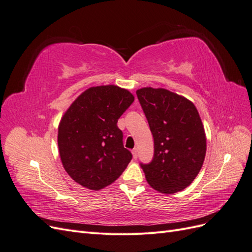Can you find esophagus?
<instances>
[{
  "instance_id": "34e87169",
  "label": "esophagus",
  "mask_w": 252,
  "mask_h": 252,
  "mask_svg": "<svg viewBox=\"0 0 252 252\" xmlns=\"http://www.w3.org/2000/svg\"><path fill=\"white\" fill-rule=\"evenodd\" d=\"M132 156H133V158H138V156H139V151H138V149L136 148H134L133 150H132Z\"/></svg>"
}]
</instances>
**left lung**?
<instances>
[{
    "label": "left lung",
    "instance_id": "obj_1",
    "mask_svg": "<svg viewBox=\"0 0 252 252\" xmlns=\"http://www.w3.org/2000/svg\"><path fill=\"white\" fill-rule=\"evenodd\" d=\"M154 135L155 155L140 164L148 184L170 194L191 184L206 155L204 126L192 102L164 88L136 90Z\"/></svg>",
    "mask_w": 252,
    "mask_h": 252
}]
</instances>
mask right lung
<instances>
[{"label": "right lung", "instance_id": "add662e5", "mask_svg": "<svg viewBox=\"0 0 252 252\" xmlns=\"http://www.w3.org/2000/svg\"><path fill=\"white\" fill-rule=\"evenodd\" d=\"M133 101L128 90L118 86L90 87L64 113L58 145L64 169L74 182L100 190L126 169L132 155L124 148L117 123Z\"/></svg>", "mask_w": 252, "mask_h": 252}]
</instances>
